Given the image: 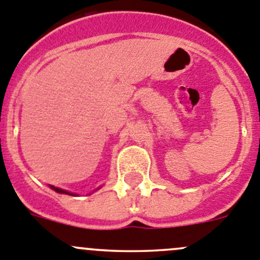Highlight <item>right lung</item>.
<instances>
[{
	"mask_svg": "<svg viewBox=\"0 0 260 260\" xmlns=\"http://www.w3.org/2000/svg\"><path fill=\"white\" fill-rule=\"evenodd\" d=\"M50 188L53 189V190H55L57 193H60V194H69V196H77V194L72 193V191H69V190H64V189H60V188H57V186H53V185H49ZM98 189H100V186Z\"/></svg>",
	"mask_w": 260,
	"mask_h": 260,
	"instance_id": "right-lung-1",
	"label": "right lung"
}]
</instances>
